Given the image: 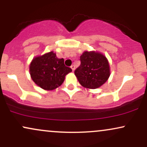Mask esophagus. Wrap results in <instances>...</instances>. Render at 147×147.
<instances>
[{"mask_svg": "<svg viewBox=\"0 0 147 147\" xmlns=\"http://www.w3.org/2000/svg\"><path fill=\"white\" fill-rule=\"evenodd\" d=\"M70 68H72V71H74V70H75V66L74 65H72L71 66H70Z\"/></svg>", "mask_w": 147, "mask_h": 147, "instance_id": "34e87169", "label": "esophagus"}]
</instances>
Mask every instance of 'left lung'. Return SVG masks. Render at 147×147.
Returning a JSON list of instances; mask_svg holds the SVG:
<instances>
[{
  "label": "left lung",
  "instance_id": "obj_1",
  "mask_svg": "<svg viewBox=\"0 0 147 147\" xmlns=\"http://www.w3.org/2000/svg\"><path fill=\"white\" fill-rule=\"evenodd\" d=\"M81 64L75 70V75L82 86L95 89L103 85L110 76L107 59L95 51L84 52L80 57Z\"/></svg>",
  "mask_w": 147,
  "mask_h": 147
}]
</instances>
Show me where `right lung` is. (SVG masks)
<instances>
[{"mask_svg":"<svg viewBox=\"0 0 147 147\" xmlns=\"http://www.w3.org/2000/svg\"><path fill=\"white\" fill-rule=\"evenodd\" d=\"M72 69L65 66L63 59H58L53 52L33 59L30 72L35 84L41 88L52 90L60 86Z\"/></svg>","mask_w":147,"mask_h":147,"instance_id":"right-lung-1","label":"right lung"}]
</instances>
